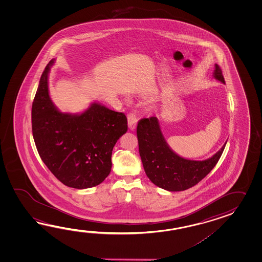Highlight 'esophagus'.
<instances>
[{
	"instance_id": "esophagus-1",
	"label": "esophagus",
	"mask_w": 262,
	"mask_h": 262,
	"mask_svg": "<svg viewBox=\"0 0 262 262\" xmlns=\"http://www.w3.org/2000/svg\"><path fill=\"white\" fill-rule=\"evenodd\" d=\"M127 120H128V126L129 128L131 130H134L137 126V123H138V117L137 114L135 112H129L127 115Z\"/></svg>"
}]
</instances>
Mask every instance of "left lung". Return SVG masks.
I'll return each mask as SVG.
<instances>
[{
  "mask_svg": "<svg viewBox=\"0 0 262 262\" xmlns=\"http://www.w3.org/2000/svg\"><path fill=\"white\" fill-rule=\"evenodd\" d=\"M214 78L225 83L222 69L218 64H215ZM137 136L146 175L158 187L171 192L191 188L205 178L217 164L227 144L204 161L184 159L168 147L155 116L139 120Z\"/></svg>",
  "mask_w": 262,
  "mask_h": 262,
  "instance_id": "8db88e82",
  "label": "left lung"
}]
</instances>
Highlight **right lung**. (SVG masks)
Wrapping results in <instances>:
<instances>
[{
  "label": "right lung",
  "instance_id": "obj_1",
  "mask_svg": "<svg viewBox=\"0 0 262 262\" xmlns=\"http://www.w3.org/2000/svg\"><path fill=\"white\" fill-rule=\"evenodd\" d=\"M46 67L32 106V130L42 161L61 183L85 189L101 184L112 170L114 145L127 131V118L93 104L79 115L63 114L53 106Z\"/></svg>",
  "mask_w": 262,
  "mask_h": 262
}]
</instances>
